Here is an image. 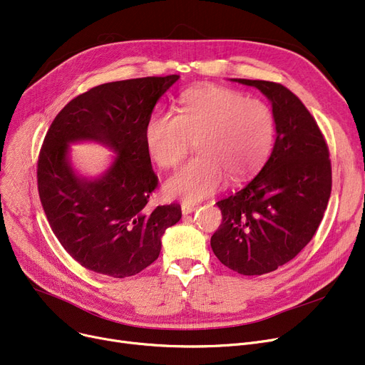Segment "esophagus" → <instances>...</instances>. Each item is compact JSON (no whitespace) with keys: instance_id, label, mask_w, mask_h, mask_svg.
<instances>
[{"instance_id":"esophagus-1","label":"esophagus","mask_w":365,"mask_h":365,"mask_svg":"<svg viewBox=\"0 0 365 365\" xmlns=\"http://www.w3.org/2000/svg\"><path fill=\"white\" fill-rule=\"evenodd\" d=\"M198 208V205H195V204H189V202H183L182 204V213L183 215H189V213H192V212H195V210Z\"/></svg>"}]
</instances>
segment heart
<instances>
[{
	"instance_id": "b5f03b06",
	"label": "heart",
	"mask_w": 365,
	"mask_h": 365,
	"mask_svg": "<svg viewBox=\"0 0 365 365\" xmlns=\"http://www.w3.org/2000/svg\"><path fill=\"white\" fill-rule=\"evenodd\" d=\"M272 109L237 90L201 86L185 91L179 115L153 113L145 127L150 158L163 168L178 167L197 140L198 157L165 183V192L183 201H201L223 186L226 175L242 180L264 164L275 142Z\"/></svg>"
}]
</instances>
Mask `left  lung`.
I'll return each mask as SVG.
<instances>
[{
  "label": "left lung",
  "instance_id": "1",
  "mask_svg": "<svg viewBox=\"0 0 365 365\" xmlns=\"http://www.w3.org/2000/svg\"><path fill=\"white\" fill-rule=\"evenodd\" d=\"M272 103L277 139L259 175L220 200L216 257L241 275H263L294 259L315 235L331 194V163L322 133L302 101L271 81L234 78Z\"/></svg>",
  "mask_w": 365,
  "mask_h": 365
}]
</instances>
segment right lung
Masks as SVG:
<instances>
[{
	"label": "right lung",
	"mask_w": 365,
	"mask_h": 365,
	"mask_svg": "<svg viewBox=\"0 0 365 365\" xmlns=\"http://www.w3.org/2000/svg\"><path fill=\"white\" fill-rule=\"evenodd\" d=\"M179 75L106 83L76 96L51 123L38 157V194L51 231L87 269L112 278L136 275L155 262L165 229L182 217L179 204L149 208L158 178L145 127ZM98 141L118 153L101 178L80 177L68 145Z\"/></svg>",
	"instance_id": "add662e5"
}]
</instances>
